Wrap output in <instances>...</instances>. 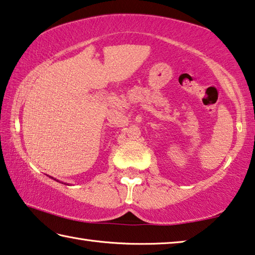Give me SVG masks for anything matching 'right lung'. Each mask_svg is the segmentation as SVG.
<instances>
[{"mask_svg": "<svg viewBox=\"0 0 255 255\" xmlns=\"http://www.w3.org/2000/svg\"><path fill=\"white\" fill-rule=\"evenodd\" d=\"M50 178H51V177H50ZM52 179H53V178H52ZM53 180H56V179H53ZM56 181H59V180H56ZM59 182H60V181H59ZM61 183H62V182H61ZM65 185H66V183H65Z\"/></svg>", "mask_w": 255, "mask_h": 255, "instance_id": "1", "label": "right lung"}]
</instances>
